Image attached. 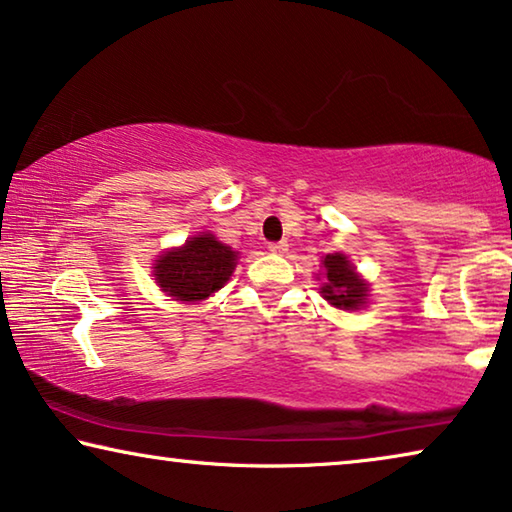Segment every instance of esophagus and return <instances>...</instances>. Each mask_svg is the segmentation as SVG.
<instances>
[{
    "instance_id": "esophagus-1",
    "label": "esophagus",
    "mask_w": 512,
    "mask_h": 512,
    "mask_svg": "<svg viewBox=\"0 0 512 512\" xmlns=\"http://www.w3.org/2000/svg\"><path fill=\"white\" fill-rule=\"evenodd\" d=\"M269 250H271V253H285V250H287V241L269 243Z\"/></svg>"
}]
</instances>
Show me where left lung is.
Wrapping results in <instances>:
<instances>
[{"label": "left lung", "mask_w": 512, "mask_h": 512, "mask_svg": "<svg viewBox=\"0 0 512 512\" xmlns=\"http://www.w3.org/2000/svg\"><path fill=\"white\" fill-rule=\"evenodd\" d=\"M326 282L322 287L324 299L335 308L356 310L358 305L365 303V282L356 276L354 266L349 264L345 255H326L324 259Z\"/></svg>", "instance_id": "left-lung-1"}]
</instances>
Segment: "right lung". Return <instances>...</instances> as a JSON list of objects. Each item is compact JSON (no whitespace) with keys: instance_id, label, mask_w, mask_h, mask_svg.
I'll use <instances>...</instances> for the list:
<instances>
[{"instance_id":"obj_1","label":"right lung","mask_w":512,"mask_h":512,"mask_svg":"<svg viewBox=\"0 0 512 512\" xmlns=\"http://www.w3.org/2000/svg\"><path fill=\"white\" fill-rule=\"evenodd\" d=\"M234 266L236 253L230 246L213 234H200L160 257L154 276L177 301H202L230 280Z\"/></svg>"}]
</instances>
